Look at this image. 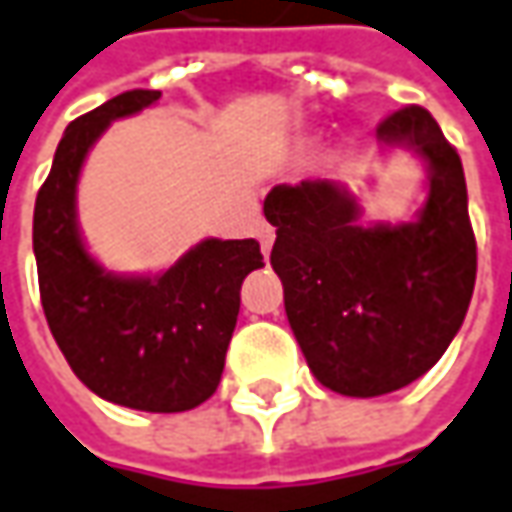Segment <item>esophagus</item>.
Returning <instances> with one entry per match:
<instances>
[{"label":"esophagus","mask_w":512,"mask_h":512,"mask_svg":"<svg viewBox=\"0 0 512 512\" xmlns=\"http://www.w3.org/2000/svg\"><path fill=\"white\" fill-rule=\"evenodd\" d=\"M257 238H260V246H263V255H269L272 252V243H274V229L269 223H260L257 226Z\"/></svg>","instance_id":"1"}]
</instances>
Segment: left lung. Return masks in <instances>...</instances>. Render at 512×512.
<instances>
[{
	"instance_id": "8db88e82",
	"label": "left lung",
	"mask_w": 512,
	"mask_h": 512,
	"mask_svg": "<svg viewBox=\"0 0 512 512\" xmlns=\"http://www.w3.org/2000/svg\"><path fill=\"white\" fill-rule=\"evenodd\" d=\"M428 167L414 223L362 226L334 181L277 184L263 201L277 226L272 269L306 362L343 397H382L428 374L462 328L476 283L465 169L436 118L408 104L377 127Z\"/></svg>"
}]
</instances>
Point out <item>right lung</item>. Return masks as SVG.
<instances>
[{"label": "right lung", "mask_w": 512, "mask_h": 512, "mask_svg": "<svg viewBox=\"0 0 512 512\" xmlns=\"http://www.w3.org/2000/svg\"><path fill=\"white\" fill-rule=\"evenodd\" d=\"M158 98V90H127L64 130L36 195L33 252L47 326L73 374L107 402L178 414L215 394L240 283L263 266V255L252 238H212L158 277H118L87 255L76 226L81 164L110 121Z\"/></svg>", "instance_id": "1"}]
</instances>
